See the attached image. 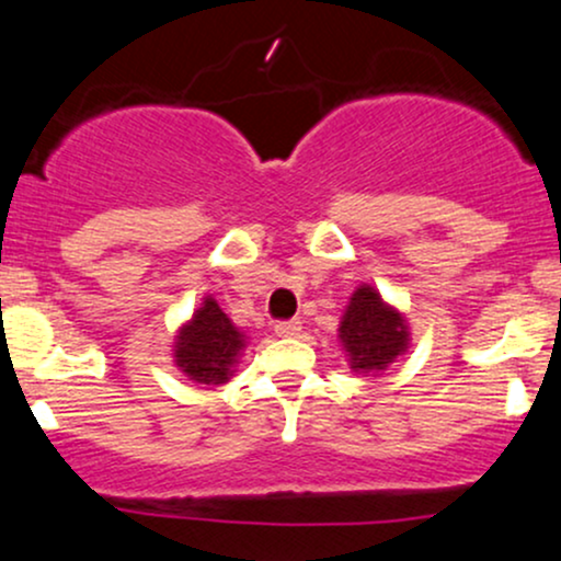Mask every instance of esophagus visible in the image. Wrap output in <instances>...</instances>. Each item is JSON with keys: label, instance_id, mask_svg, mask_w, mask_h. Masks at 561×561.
Listing matches in <instances>:
<instances>
[{"label": "esophagus", "instance_id": "1", "mask_svg": "<svg viewBox=\"0 0 561 561\" xmlns=\"http://www.w3.org/2000/svg\"><path fill=\"white\" fill-rule=\"evenodd\" d=\"M302 330V324L298 319H289V321H276L274 332L279 334V337H298Z\"/></svg>", "mask_w": 561, "mask_h": 561}]
</instances>
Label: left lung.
I'll use <instances>...</instances> for the list:
<instances>
[{
    "label": "left lung",
    "instance_id": "1",
    "mask_svg": "<svg viewBox=\"0 0 561 561\" xmlns=\"http://www.w3.org/2000/svg\"><path fill=\"white\" fill-rule=\"evenodd\" d=\"M347 364L356 375H379L409 351V321L371 285L356 287L337 330Z\"/></svg>",
    "mask_w": 561,
    "mask_h": 561
}]
</instances>
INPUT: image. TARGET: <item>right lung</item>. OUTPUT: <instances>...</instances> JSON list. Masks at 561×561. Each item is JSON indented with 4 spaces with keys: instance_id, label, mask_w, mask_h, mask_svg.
I'll return each instance as SVG.
<instances>
[{
    "instance_id": "1",
    "label": "right lung",
    "mask_w": 561,
    "mask_h": 561,
    "mask_svg": "<svg viewBox=\"0 0 561 561\" xmlns=\"http://www.w3.org/2000/svg\"><path fill=\"white\" fill-rule=\"evenodd\" d=\"M244 332L221 311L216 298L205 295L190 321L179 327L173 340V364L192 382L224 385L234 377L244 351Z\"/></svg>"
}]
</instances>
